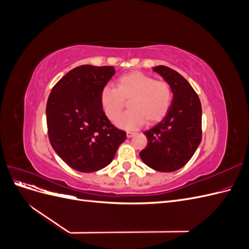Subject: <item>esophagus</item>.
<instances>
[{"label":"esophagus","mask_w":249,"mask_h":249,"mask_svg":"<svg viewBox=\"0 0 249 249\" xmlns=\"http://www.w3.org/2000/svg\"><path fill=\"white\" fill-rule=\"evenodd\" d=\"M134 135H135V133H134V132H131V131H127V132H126V137H127V138H131V137H133Z\"/></svg>","instance_id":"34e87169"}]
</instances>
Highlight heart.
Returning <instances> with one entry per match:
<instances>
[{"label":"heart","instance_id":"obj_1","mask_svg":"<svg viewBox=\"0 0 249 249\" xmlns=\"http://www.w3.org/2000/svg\"><path fill=\"white\" fill-rule=\"evenodd\" d=\"M172 99L169 83L156 81L141 71L123 74L116 81V88L105 86L100 95L103 111L111 122H115L124 102H128L129 110L116 121V124L125 130H136L145 120L147 124L160 122L168 113Z\"/></svg>","mask_w":249,"mask_h":249}]
</instances>
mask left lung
I'll return each instance as SVG.
<instances>
[{"instance_id": "left-lung-1", "label": "left lung", "mask_w": 249, "mask_h": 249, "mask_svg": "<svg viewBox=\"0 0 249 249\" xmlns=\"http://www.w3.org/2000/svg\"><path fill=\"white\" fill-rule=\"evenodd\" d=\"M154 71L170 84L173 100L161 122L144 132L147 145L139 155L150 168L171 172L188 163L201 141V104L182 74L164 65Z\"/></svg>"}]
</instances>
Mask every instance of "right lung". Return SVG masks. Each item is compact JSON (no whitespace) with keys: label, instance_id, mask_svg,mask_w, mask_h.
I'll return each mask as SVG.
<instances>
[{"label":"right lung","instance_id":"1","mask_svg":"<svg viewBox=\"0 0 249 249\" xmlns=\"http://www.w3.org/2000/svg\"><path fill=\"white\" fill-rule=\"evenodd\" d=\"M114 73L113 66L81 65L60 79L49 95L51 145L74 170L94 172L106 167L126 138L105 115L100 100Z\"/></svg>","mask_w":249,"mask_h":249}]
</instances>
